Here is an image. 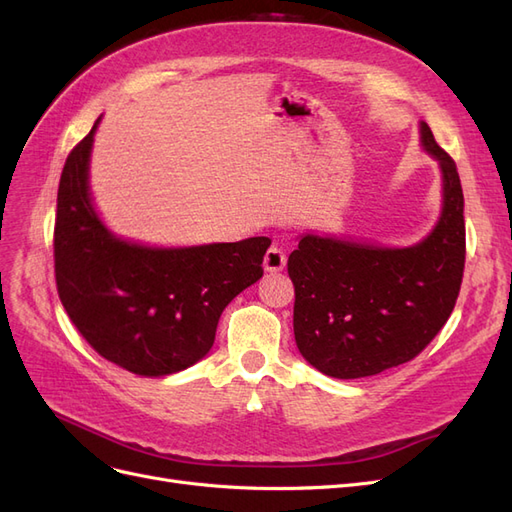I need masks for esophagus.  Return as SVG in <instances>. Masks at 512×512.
Here are the masks:
<instances>
[{"label":"esophagus","instance_id":"obj_1","mask_svg":"<svg viewBox=\"0 0 512 512\" xmlns=\"http://www.w3.org/2000/svg\"><path fill=\"white\" fill-rule=\"evenodd\" d=\"M286 260H288V256L282 247L271 245L265 254V260H262V267H265V271H269V273H277L286 267Z\"/></svg>","mask_w":512,"mask_h":512}]
</instances>
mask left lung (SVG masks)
I'll return each mask as SVG.
<instances>
[{
    "instance_id": "1",
    "label": "left lung",
    "mask_w": 512,
    "mask_h": 512,
    "mask_svg": "<svg viewBox=\"0 0 512 512\" xmlns=\"http://www.w3.org/2000/svg\"><path fill=\"white\" fill-rule=\"evenodd\" d=\"M418 134L442 183L440 218L425 239L389 247L303 232L288 256L294 342L331 378L376 376L412 361L455 307L466 262L461 181L425 121Z\"/></svg>"
}]
</instances>
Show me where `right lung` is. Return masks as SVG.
<instances>
[{
	"label": "right lung",
	"instance_id": "1",
	"mask_svg": "<svg viewBox=\"0 0 512 512\" xmlns=\"http://www.w3.org/2000/svg\"><path fill=\"white\" fill-rule=\"evenodd\" d=\"M98 121L59 179L55 280L89 346L136 376L177 374L205 359L224 307L262 277L271 239L158 247L117 237L89 190Z\"/></svg>",
	"mask_w": 512,
	"mask_h": 512
}]
</instances>
